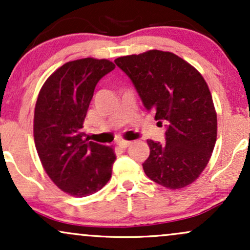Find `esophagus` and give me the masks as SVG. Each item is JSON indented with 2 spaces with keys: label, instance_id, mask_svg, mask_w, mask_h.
<instances>
[{
  "label": "esophagus",
  "instance_id": "34e87169",
  "mask_svg": "<svg viewBox=\"0 0 250 250\" xmlns=\"http://www.w3.org/2000/svg\"><path fill=\"white\" fill-rule=\"evenodd\" d=\"M130 143H131V142H129V141H120V142H119V146H120V147H121L122 149H125V148H128L129 146H130Z\"/></svg>",
  "mask_w": 250,
  "mask_h": 250
}]
</instances>
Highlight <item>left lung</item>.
Returning a JSON list of instances; mask_svg holds the SVG:
<instances>
[{
  "mask_svg": "<svg viewBox=\"0 0 250 250\" xmlns=\"http://www.w3.org/2000/svg\"><path fill=\"white\" fill-rule=\"evenodd\" d=\"M133 82L143 105L166 127L163 143L148 140L143 170L169 189L193 183L208 165L216 142L217 119L205 79L169 51L149 50L115 60Z\"/></svg>",
  "mask_w": 250,
  "mask_h": 250,
  "instance_id": "obj_1",
  "label": "left lung"
}]
</instances>
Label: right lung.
<instances>
[{
	"label": "right lung",
	"instance_id": "right-lung-1",
	"mask_svg": "<svg viewBox=\"0 0 250 250\" xmlns=\"http://www.w3.org/2000/svg\"><path fill=\"white\" fill-rule=\"evenodd\" d=\"M108 60L67 62L40 91L34 140L45 173L67 194L91 195L107 185L116 156L113 148L83 140V121L97 82L114 70Z\"/></svg>",
	"mask_w": 250,
	"mask_h": 250
}]
</instances>
